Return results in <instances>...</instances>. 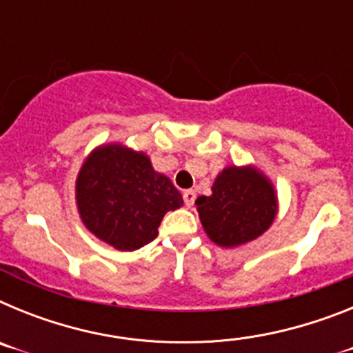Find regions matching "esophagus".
<instances>
[{"instance_id": "1", "label": "esophagus", "mask_w": 353, "mask_h": 353, "mask_svg": "<svg viewBox=\"0 0 353 353\" xmlns=\"http://www.w3.org/2000/svg\"><path fill=\"white\" fill-rule=\"evenodd\" d=\"M194 199H196V191H192V189L183 191V203H185L187 207H192V205H194Z\"/></svg>"}]
</instances>
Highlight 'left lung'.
<instances>
[{"label":"left lung","mask_w":353,"mask_h":353,"mask_svg":"<svg viewBox=\"0 0 353 353\" xmlns=\"http://www.w3.org/2000/svg\"><path fill=\"white\" fill-rule=\"evenodd\" d=\"M208 239L233 249L263 235L277 215V192L256 166H226L214 180L210 196L196 199Z\"/></svg>","instance_id":"obj_1"}]
</instances>
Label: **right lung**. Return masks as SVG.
Instances as JSON below:
<instances>
[{
  "label": "right lung",
  "mask_w": 353,
  "mask_h": 353,
  "mask_svg": "<svg viewBox=\"0 0 353 353\" xmlns=\"http://www.w3.org/2000/svg\"><path fill=\"white\" fill-rule=\"evenodd\" d=\"M76 203L81 221L97 239L118 251H136L159 235L162 217L182 207L183 199L145 152L109 143L84 159Z\"/></svg>",
  "instance_id": "1"
}]
</instances>
